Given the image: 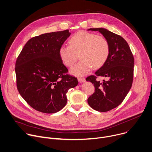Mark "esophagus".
<instances>
[{"instance_id":"34e87169","label":"esophagus","mask_w":152,"mask_h":152,"mask_svg":"<svg viewBox=\"0 0 152 152\" xmlns=\"http://www.w3.org/2000/svg\"><path fill=\"white\" fill-rule=\"evenodd\" d=\"M78 81H79V83H84L85 81H86V80H85V78H82V77H79V78H78Z\"/></svg>"}]
</instances>
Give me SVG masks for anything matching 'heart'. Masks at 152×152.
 Instances as JSON below:
<instances>
[{"label":"heart","mask_w":152,"mask_h":152,"mask_svg":"<svg viewBox=\"0 0 152 152\" xmlns=\"http://www.w3.org/2000/svg\"><path fill=\"white\" fill-rule=\"evenodd\" d=\"M68 42L69 45L60 47L58 55L63 64L71 68L79 54L81 60L71 69V73L74 75L83 76L88 74L92 67H101L108 58L110 44L102 36L81 31L71 37Z\"/></svg>","instance_id":"b5f03b06"}]
</instances>
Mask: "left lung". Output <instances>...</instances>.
Here are the masks:
<instances>
[{
    "label": "left lung",
    "mask_w": 152,
    "mask_h": 152,
    "mask_svg": "<svg viewBox=\"0 0 152 152\" xmlns=\"http://www.w3.org/2000/svg\"><path fill=\"white\" fill-rule=\"evenodd\" d=\"M87 30L98 31L108 41L110 51L104 65L95 75L86 78L95 86V92L87 99L90 107L106 112L118 106L130 90L134 77V58L127 42L122 37L104 28H91ZM109 80L100 82L97 76Z\"/></svg>",
    "instance_id": "left-lung-1"
}]
</instances>
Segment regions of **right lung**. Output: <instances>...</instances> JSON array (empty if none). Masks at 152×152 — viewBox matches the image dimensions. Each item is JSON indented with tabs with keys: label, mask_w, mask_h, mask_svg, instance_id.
Masks as SVG:
<instances>
[{
	"label": "right lung",
	"mask_w": 152,
	"mask_h": 152,
	"mask_svg": "<svg viewBox=\"0 0 152 152\" xmlns=\"http://www.w3.org/2000/svg\"><path fill=\"white\" fill-rule=\"evenodd\" d=\"M71 35L69 30L42 34L29 39L15 63L17 87L27 103L47 114L57 113L66 104V94L77 86L75 77L58 55V49Z\"/></svg>",
	"instance_id": "obj_1"
}]
</instances>
